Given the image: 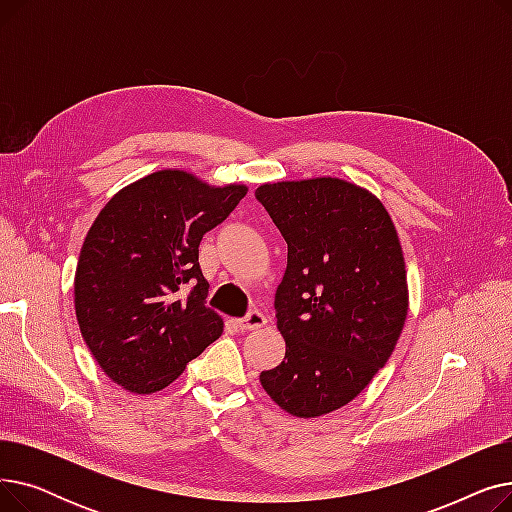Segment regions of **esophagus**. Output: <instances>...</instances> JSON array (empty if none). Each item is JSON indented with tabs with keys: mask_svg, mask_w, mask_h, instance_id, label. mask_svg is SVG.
<instances>
[{
	"mask_svg": "<svg viewBox=\"0 0 512 512\" xmlns=\"http://www.w3.org/2000/svg\"><path fill=\"white\" fill-rule=\"evenodd\" d=\"M265 324H267L265 315H263L261 311H257V309L249 311L245 317L236 321V326H238L240 330H245V332H247V330H259V328H263Z\"/></svg>",
	"mask_w": 512,
	"mask_h": 512,
	"instance_id": "obj_1",
	"label": "esophagus"
}]
</instances>
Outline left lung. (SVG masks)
I'll return each mask as SVG.
<instances>
[{
  "label": "left lung",
  "instance_id": "obj_1",
  "mask_svg": "<svg viewBox=\"0 0 512 512\" xmlns=\"http://www.w3.org/2000/svg\"><path fill=\"white\" fill-rule=\"evenodd\" d=\"M255 199L288 245L274 303L286 355L261 386L294 417L332 413L386 365L405 326L398 234L378 199L340 178L263 184Z\"/></svg>",
  "mask_w": 512,
  "mask_h": 512
}]
</instances>
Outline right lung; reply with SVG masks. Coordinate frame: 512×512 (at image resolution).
<instances>
[{
	"label": "right lung",
	"mask_w": 512,
	"mask_h": 512,
	"mask_svg": "<svg viewBox=\"0 0 512 512\" xmlns=\"http://www.w3.org/2000/svg\"><path fill=\"white\" fill-rule=\"evenodd\" d=\"M245 195L242 184L213 188L161 170L97 215L80 249L74 307L91 355L118 386L166 388L220 338L224 321L207 307L199 245Z\"/></svg>",
	"instance_id": "1"
}]
</instances>
